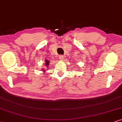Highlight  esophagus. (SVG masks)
Instances as JSON below:
<instances>
[{
	"label": "esophagus",
	"instance_id": "obj_1",
	"mask_svg": "<svg viewBox=\"0 0 122 122\" xmlns=\"http://www.w3.org/2000/svg\"><path fill=\"white\" fill-rule=\"evenodd\" d=\"M58 58H59L60 60H62L63 56H62V55H61V56H59V57H58Z\"/></svg>",
	"mask_w": 122,
	"mask_h": 122
}]
</instances>
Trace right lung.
<instances>
[{"label": "right lung", "instance_id": "1", "mask_svg": "<svg viewBox=\"0 0 122 122\" xmlns=\"http://www.w3.org/2000/svg\"><path fill=\"white\" fill-rule=\"evenodd\" d=\"M45 62H46V63H45V66H46V67H46V69H48L47 67H48V66H49V63H50V61H48V60H46V61H45ZM41 71H43V72H46V70H45V69H42Z\"/></svg>", "mask_w": 122, "mask_h": 122}]
</instances>
